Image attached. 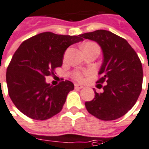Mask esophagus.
Masks as SVG:
<instances>
[{"label": "esophagus", "mask_w": 149, "mask_h": 149, "mask_svg": "<svg viewBox=\"0 0 149 149\" xmlns=\"http://www.w3.org/2000/svg\"><path fill=\"white\" fill-rule=\"evenodd\" d=\"M74 85H75V89H83V88H84V86H83L82 85H81V84H77V83H76Z\"/></svg>", "instance_id": "1"}]
</instances>
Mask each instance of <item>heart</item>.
<instances>
[{
	"label": "heart",
	"instance_id": "b5f03b06",
	"mask_svg": "<svg viewBox=\"0 0 149 149\" xmlns=\"http://www.w3.org/2000/svg\"><path fill=\"white\" fill-rule=\"evenodd\" d=\"M89 45H95V44L94 43H87L85 47H87V46ZM91 74H92V72L90 71H89V70H85V71L82 72H75L74 73L72 74V77L76 80H77V81H83V80H85V77H88L89 76H91Z\"/></svg>",
	"mask_w": 149,
	"mask_h": 149
}]
</instances>
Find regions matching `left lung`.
<instances>
[{"instance_id": "1", "label": "left lung", "mask_w": 149, "mask_h": 149, "mask_svg": "<svg viewBox=\"0 0 149 149\" xmlns=\"http://www.w3.org/2000/svg\"><path fill=\"white\" fill-rule=\"evenodd\" d=\"M96 42L102 51L103 60L97 81L103 84V92L86 102L89 114L104 120H114L127 114L140 96L143 83V68L139 57L124 38L106 30L80 35Z\"/></svg>"}]
</instances>
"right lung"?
<instances>
[{
    "label": "right lung",
    "instance_id": "add662e5",
    "mask_svg": "<svg viewBox=\"0 0 149 149\" xmlns=\"http://www.w3.org/2000/svg\"><path fill=\"white\" fill-rule=\"evenodd\" d=\"M82 40L80 35L43 32L19 46L7 68L6 83L10 98L22 113L45 120L62 110L74 85L65 81L52 86L46 82V77L62 66L68 47Z\"/></svg>",
    "mask_w": 149,
    "mask_h": 149
}]
</instances>
